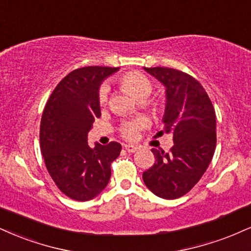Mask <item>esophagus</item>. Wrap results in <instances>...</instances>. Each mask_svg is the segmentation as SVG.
Masks as SVG:
<instances>
[{
  "label": "esophagus",
  "mask_w": 251,
  "mask_h": 251,
  "mask_svg": "<svg viewBox=\"0 0 251 251\" xmlns=\"http://www.w3.org/2000/svg\"><path fill=\"white\" fill-rule=\"evenodd\" d=\"M125 150L127 151V152H129V153H134V152H137V150H138V147L135 146V145H125Z\"/></svg>",
  "instance_id": "obj_1"
}]
</instances>
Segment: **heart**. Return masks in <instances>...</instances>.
I'll return each mask as SVG.
<instances>
[{
	"label": "heart",
	"instance_id": "heart-1",
	"mask_svg": "<svg viewBox=\"0 0 251 251\" xmlns=\"http://www.w3.org/2000/svg\"><path fill=\"white\" fill-rule=\"evenodd\" d=\"M120 85L126 92L129 93L135 99L147 98L150 93L152 92V84L149 78L139 72H128L124 75L119 79ZM107 92L108 89L106 86H102L99 91V102L104 104L107 100ZM144 125V122L141 119L132 120V122H126L122 126V133L125 138L134 139L137 137L138 131Z\"/></svg>",
	"mask_w": 251,
	"mask_h": 251
}]
</instances>
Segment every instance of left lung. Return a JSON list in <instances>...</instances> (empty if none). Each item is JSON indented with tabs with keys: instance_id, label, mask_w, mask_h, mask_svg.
Masks as SVG:
<instances>
[{
	"instance_id": "left-lung-1",
	"label": "left lung",
	"mask_w": 251,
	"mask_h": 251,
	"mask_svg": "<svg viewBox=\"0 0 251 251\" xmlns=\"http://www.w3.org/2000/svg\"><path fill=\"white\" fill-rule=\"evenodd\" d=\"M144 70L165 87L164 132L173 134L174 146L170 153L152 149L155 162L143 179L153 194L174 200L191 191L212 161L215 111L201 84L189 75L160 66Z\"/></svg>"
}]
</instances>
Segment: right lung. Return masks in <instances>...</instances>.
<instances>
[{
  "label": "right lung",
  "instance_id": "1",
  "mask_svg": "<svg viewBox=\"0 0 251 251\" xmlns=\"http://www.w3.org/2000/svg\"><path fill=\"white\" fill-rule=\"evenodd\" d=\"M119 70L107 66H86L74 70L59 81L45 105L39 143L48 172L66 196L89 201L104 191L111 177V162L122 145L87 144L96 118L101 116L99 89Z\"/></svg>",
  "mask_w": 251,
  "mask_h": 251
}]
</instances>
